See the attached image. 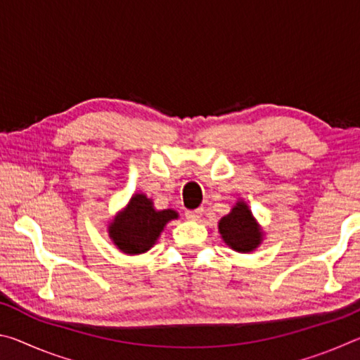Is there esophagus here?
Returning a JSON list of instances; mask_svg holds the SVG:
<instances>
[{
  "instance_id": "1",
  "label": "esophagus",
  "mask_w": 360,
  "mask_h": 360,
  "mask_svg": "<svg viewBox=\"0 0 360 360\" xmlns=\"http://www.w3.org/2000/svg\"><path fill=\"white\" fill-rule=\"evenodd\" d=\"M202 214H203V208H198L195 211H186V217L188 221H198V219L202 217Z\"/></svg>"
}]
</instances>
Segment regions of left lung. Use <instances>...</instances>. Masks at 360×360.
Here are the masks:
<instances>
[{"instance_id": "1", "label": "left lung", "mask_w": 360, "mask_h": 360, "mask_svg": "<svg viewBox=\"0 0 360 360\" xmlns=\"http://www.w3.org/2000/svg\"><path fill=\"white\" fill-rule=\"evenodd\" d=\"M219 233L225 245L243 254L252 252L264 238L259 224L245 202L236 203L229 214L219 221Z\"/></svg>"}]
</instances>
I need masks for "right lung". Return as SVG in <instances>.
<instances>
[{
    "mask_svg": "<svg viewBox=\"0 0 360 360\" xmlns=\"http://www.w3.org/2000/svg\"><path fill=\"white\" fill-rule=\"evenodd\" d=\"M178 219L174 210H154L152 200L144 193H135L109 224V238L125 254H143L155 245L165 225Z\"/></svg>",
    "mask_w": 360,
    "mask_h": 360,
    "instance_id": "right-lung-1",
    "label": "right lung"
}]
</instances>
